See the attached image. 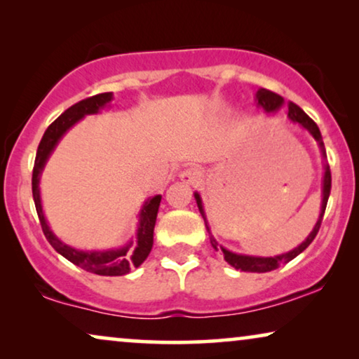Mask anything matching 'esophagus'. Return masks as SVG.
Instances as JSON below:
<instances>
[{
	"mask_svg": "<svg viewBox=\"0 0 359 359\" xmlns=\"http://www.w3.org/2000/svg\"><path fill=\"white\" fill-rule=\"evenodd\" d=\"M180 178L183 183L186 184H198L201 180H203V171H201L199 168H196V166H191V168H186L184 171H181Z\"/></svg>",
	"mask_w": 359,
	"mask_h": 359,
	"instance_id": "1",
	"label": "esophagus"
}]
</instances>
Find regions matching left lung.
<instances>
[{"instance_id": "obj_1", "label": "left lung", "mask_w": 359, "mask_h": 359, "mask_svg": "<svg viewBox=\"0 0 359 359\" xmlns=\"http://www.w3.org/2000/svg\"><path fill=\"white\" fill-rule=\"evenodd\" d=\"M257 102H258V106H262L266 112H274V111H278L279 107H283L284 100L279 95H276V93L264 90V88H259L258 93H257ZM287 117L294 122V124H299L301 127H304V129H306L309 134H311L313 139L317 140V144L322 150L323 158H325V147H323L322 134H320V130H318L316 122H313L311 117H309L306 112L301 109V107H299L297 104H294V102H289V104H287ZM330 189H332V173H330V166L325 165V173H323V186H322L320 215H318V220H317V224L313 225L312 232L309 233V237L304 240V242L299 245V247H296L287 253L276 255V257H252V255H238V253L229 252L227 248L220 247V250H222V253H224L225 262H227L230 266H233L235 269H240V271H247V273L273 271V269L279 268L281 264L291 262V259L296 258L297 255H301L304 250H306L309 245L313 242V238H316V235L318 233V229H320L323 214H325V208H327V203H328V196H330ZM194 198H196V203H198L199 212H201V215H203V219L205 222V229H208V232L210 235V230H209V225H208V219H205L201 196L198 193H194ZM210 243H212V247L215 250H219L217 240H215L212 235H210Z\"/></svg>"}]
</instances>
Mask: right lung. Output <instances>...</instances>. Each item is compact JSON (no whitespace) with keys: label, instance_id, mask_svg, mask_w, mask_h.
I'll use <instances>...</instances> for the list:
<instances>
[{"label":"right lung","instance_id":"obj_1","mask_svg":"<svg viewBox=\"0 0 359 359\" xmlns=\"http://www.w3.org/2000/svg\"><path fill=\"white\" fill-rule=\"evenodd\" d=\"M112 100V93H101V95L86 97L76 104L58 116L50 126L47 127L46 134H43L41 144H39L36 161H34L32 170V196L34 203H36V210L41 220L42 232L48 240V243L57 250L62 257H65L68 262H72L76 266H80L85 271L100 274V276H124L130 271L132 268H139L142 263L149 257L151 247H154V229L156 222V214H158L161 196H155L145 201L142 205V210L139 214V229H137V242L127 243L126 247L116 248V250H106V252H83V250H76L68 247L55 237L48 227L46 215H43L42 204H41V189H39V180H41V173L46 166L48 156L55 149L58 140L62 139L63 134L76 124L78 121L88 114H96L102 109L106 104H109Z\"/></svg>","mask_w":359,"mask_h":359}]
</instances>
